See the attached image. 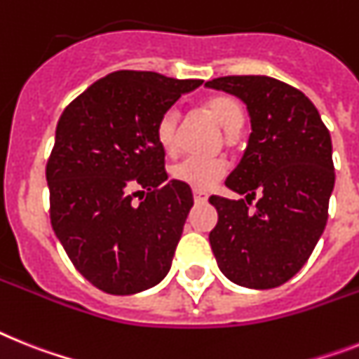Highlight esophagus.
I'll return each mask as SVG.
<instances>
[{
	"mask_svg": "<svg viewBox=\"0 0 359 359\" xmlns=\"http://www.w3.org/2000/svg\"><path fill=\"white\" fill-rule=\"evenodd\" d=\"M194 198L197 204H204L208 201V194H204V191H198V189H194Z\"/></svg>",
	"mask_w": 359,
	"mask_h": 359,
	"instance_id": "esophagus-1",
	"label": "esophagus"
}]
</instances>
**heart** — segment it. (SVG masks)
Masks as SVG:
<instances>
[{"instance_id": "1", "label": "heart", "mask_w": 359, "mask_h": 359, "mask_svg": "<svg viewBox=\"0 0 359 359\" xmlns=\"http://www.w3.org/2000/svg\"><path fill=\"white\" fill-rule=\"evenodd\" d=\"M204 109L228 133L237 131L245 120L243 105L230 95L210 96L204 100ZM177 131H179V111L171 107L156 123V140L168 155L177 151ZM226 173H228V162L224 158H186L171 168V177L175 180L198 191L213 189L224 179Z\"/></svg>"}]
</instances>
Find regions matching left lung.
Segmentation results:
<instances>
[{
  "label": "left lung",
  "mask_w": 359,
  "mask_h": 359,
  "mask_svg": "<svg viewBox=\"0 0 359 359\" xmlns=\"http://www.w3.org/2000/svg\"><path fill=\"white\" fill-rule=\"evenodd\" d=\"M206 87L246 104L252 123L245 155L226 186L241 201L210 197L217 224L210 245L231 283L276 288L299 272L327 224L334 189L332 140L316 105L270 76H222ZM259 194L254 208L251 198Z\"/></svg>",
  "instance_id": "left-lung-1"
}]
</instances>
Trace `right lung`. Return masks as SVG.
<instances>
[{"mask_svg":"<svg viewBox=\"0 0 359 359\" xmlns=\"http://www.w3.org/2000/svg\"><path fill=\"white\" fill-rule=\"evenodd\" d=\"M201 83L116 71L60 116L47 162L50 224L78 272L107 294H138L170 272L194 195L168 180L156 123Z\"/></svg>","mask_w":359,"mask_h":359,"instance_id":"add662e5","label":"right lung"}]
</instances>
